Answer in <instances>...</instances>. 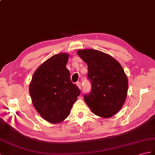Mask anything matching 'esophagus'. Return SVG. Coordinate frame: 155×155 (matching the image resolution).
I'll return each instance as SVG.
<instances>
[{
	"label": "esophagus",
	"instance_id": "1",
	"mask_svg": "<svg viewBox=\"0 0 155 155\" xmlns=\"http://www.w3.org/2000/svg\"><path fill=\"white\" fill-rule=\"evenodd\" d=\"M77 86L78 87L79 89H81L82 87V85H81V82H77Z\"/></svg>",
	"mask_w": 155,
	"mask_h": 155
}]
</instances>
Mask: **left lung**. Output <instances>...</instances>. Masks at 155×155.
Masks as SVG:
<instances>
[{"instance_id":"1","label":"left lung","mask_w":155,"mask_h":155,"mask_svg":"<svg viewBox=\"0 0 155 155\" xmlns=\"http://www.w3.org/2000/svg\"><path fill=\"white\" fill-rule=\"evenodd\" d=\"M78 55L88 65L92 91L84 100L95 115L108 118L123 107L127 95L128 79L117 60L92 49H79Z\"/></svg>"}]
</instances>
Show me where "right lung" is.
<instances>
[{
    "instance_id": "add662e5",
    "label": "right lung",
    "mask_w": 155,
    "mask_h": 155,
    "mask_svg": "<svg viewBox=\"0 0 155 155\" xmlns=\"http://www.w3.org/2000/svg\"><path fill=\"white\" fill-rule=\"evenodd\" d=\"M69 55L60 53L50 57L35 70L29 86L32 104L38 113L51 124L69 116L81 91L71 82L66 65Z\"/></svg>"
}]
</instances>
